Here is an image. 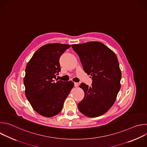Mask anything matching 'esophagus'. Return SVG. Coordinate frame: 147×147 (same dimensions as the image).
<instances>
[{
  "instance_id": "esophagus-1",
  "label": "esophagus",
  "mask_w": 147,
  "mask_h": 147,
  "mask_svg": "<svg viewBox=\"0 0 147 147\" xmlns=\"http://www.w3.org/2000/svg\"><path fill=\"white\" fill-rule=\"evenodd\" d=\"M74 87H77L78 86V84L77 82H74Z\"/></svg>"
}]
</instances>
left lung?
<instances>
[{"instance_id": "obj_1", "label": "left lung", "mask_w": 147, "mask_h": 147, "mask_svg": "<svg viewBox=\"0 0 147 147\" xmlns=\"http://www.w3.org/2000/svg\"><path fill=\"white\" fill-rule=\"evenodd\" d=\"M82 67L92 76L91 87L81 83L84 98L78 103L80 112L90 117L105 113L115 103L120 89L121 73L115 53L100 42L71 45Z\"/></svg>"}]
</instances>
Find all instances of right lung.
I'll return each mask as SVG.
<instances>
[{"instance_id": "1", "label": "right lung", "mask_w": 147, "mask_h": 147, "mask_svg": "<svg viewBox=\"0 0 147 147\" xmlns=\"http://www.w3.org/2000/svg\"><path fill=\"white\" fill-rule=\"evenodd\" d=\"M70 47L57 43L45 45L35 52L26 66V95L32 108L42 116L50 117L60 112L74 87L71 81L55 80L60 71V57Z\"/></svg>"}]
</instances>
